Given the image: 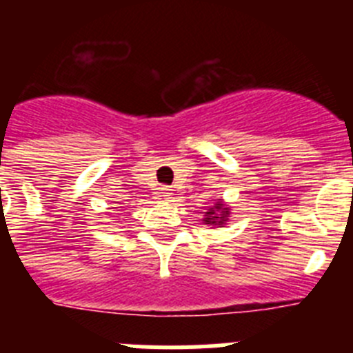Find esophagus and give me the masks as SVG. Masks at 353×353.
<instances>
[{"instance_id":"1","label":"esophagus","mask_w":353,"mask_h":353,"mask_svg":"<svg viewBox=\"0 0 353 353\" xmlns=\"http://www.w3.org/2000/svg\"><path fill=\"white\" fill-rule=\"evenodd\" d=\"M159 191H161L159 194H161L164 199H170L171 196H173V189H171V187H168V185L159 187Z\"/></svg>"}]
</instances>
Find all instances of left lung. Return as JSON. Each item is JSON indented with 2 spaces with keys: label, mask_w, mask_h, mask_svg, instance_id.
Masks as SVG:
<instances>
[{
  "label": "left lung",
  "mask_w": 353,
  "mask_h": 353,
  "mask_svg": "<svg viewBox=\"0 0 353 353\" xmlns=\"http://www.w3.org/2000/svg\"><path fill=\"white\" fill-rule=\"evenodd\" d=\"M228 217V208L223 207L221 201H217L214 208H210V212H207V217H205V223L207 224H215V223H221L223 224Z\"/></svg>",
  "instance_id": "left-lung-1"
}]
</instances>
